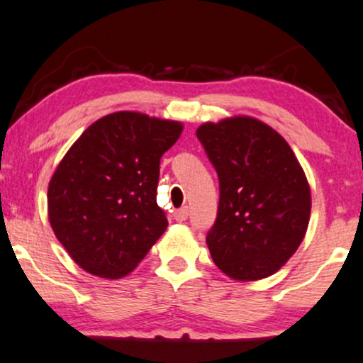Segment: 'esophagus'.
I'll list each match as a JSON object with an SVG mask.
<instances>
[{
	"label": "esophagus",
	"mask_w": 363,
	"mask_h": 363,
	"mask_svg": "<svg viewBox=\"0 0 363 363\" xmlns=\"http://www.w3.org/2000/svg\"><path fill=\"white\" fill-rule=\"evenodd\" d=\"M187 216H189V209H187V206L179 208V209H176V213H174V218H176L177 221H181V223L187 220Z\"/></svg>",
	"instance_id": "34e87169"
}]
</instances>
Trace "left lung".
<instances>
[{"label": "left lung", "mask_w": 363, "mask_h": 363, "mask_svg": "<svg viewBox=\"0 0 363 363\" xmlns=\"http://www.w3.org/2000/svg\"><path fill=\"white\" fill-rule=\"evenodd\" d=\"M220 179V204L206 243L213 262L237 281L272 276L306 235L311 191L289 143L250 116L196 130Z\"/></svg>", "instance_id": "8db88e82"}]
</instances>
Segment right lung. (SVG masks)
I'll use <instances>...</instances> for the list:
<instances>
[{"label": "right lung", "instance_id": "obj_1", "mask_svg": "<svg viewBox=\"0 0 363 363\" xmlns=\"http://www.w3.org/2000/svg\"><path fill=\"white\" fill-rule=\"evenodd\" d=\"M182 123L118 111L76 140L49 184V220L57 240L86 272L125 277L167 228L157 204L160 157Z\"/></svg>", "mask_w": 363, "mask_h": 363}]
</instances>
